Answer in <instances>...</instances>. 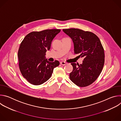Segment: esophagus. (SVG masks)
I'll list each match as a JSON object with an SVG mask.
<instances>
[{
  "mask_svg": "<svg viewBox=\"0 0 121 121\" xmlns=\"http://www.w3.org/2000/svg\"><path fill=\"white\" fill-rule=\"evenodd\" d=\"M60 64H61V65H65L66 64V62H63V61H62V62H60Z\"/></svg>",
  "mask_w": 121,
  "mask_h": 121,
  "instance_id": "34e87169",
  "label": "esophagus"
}]
</instances>
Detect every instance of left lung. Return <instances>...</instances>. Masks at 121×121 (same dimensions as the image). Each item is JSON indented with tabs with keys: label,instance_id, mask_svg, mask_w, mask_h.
<instances>
[{
	"label": "left lung",
	"instance_id": "left-lung-1",
	"mask_svg": "<svg viewBox=\"0 0 121 121\" xmlns=\"http://www.w3.org/2000/svg\"><path fill=\"white\" fill-rule=\"evenodd\" d=\"M72 39L74 54L84 57L80 65L71 63L73 69L69 74L70 80L80 87L93 83L99 76L104 64V51L99 39L94 33L75 28L63 29Z\"/></svg>",
	"mask_w": 121,
	"mask_h": 121
}]
</instances>
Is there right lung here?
Segmentation results:
<instances>
[{
	"mask_svg": "<svg viewBox=\"0 0 121 121\" xmlns=\"http://www.w3.org/2000/svg\"><path fill=\"white\" fill-rule=\"evenodd\" d=\"M60 29H48L32 31L25 37L18 51L19 66L22 76L30 84L39 85L48 80L54 69L59 65L55 60L50 62L45 59L53 39Z\"/></svg>",
	"mask_w": 121,
	"mask_h": 121,
	"instance_id": "obj_1",
	"label": "right lung"
}]
</instances>
